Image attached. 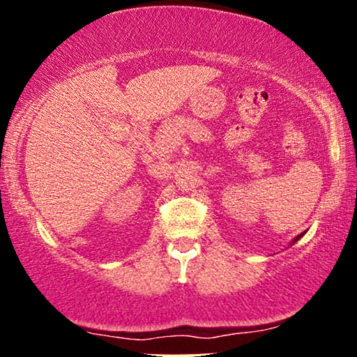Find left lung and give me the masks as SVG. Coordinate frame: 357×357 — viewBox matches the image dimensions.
Listing matches in <instances>:
<instances>
[{"label":"left lung","mask_w":357,"mask_h":357,"mask_svg":"<svg viewBox=\"0 0 357 357\" xmlns=\"http://www.w3.org/2000/svg\"><path fill=\"white\" fill-rule=\"evenodd\" d=\"M302 236H304V232H302V234H299V236H297V237H296V238H294V241H292V243H296V242H297V241H299V238H301V237H302Z\"/></svg>","instance_id":"1"}]
</instances>
